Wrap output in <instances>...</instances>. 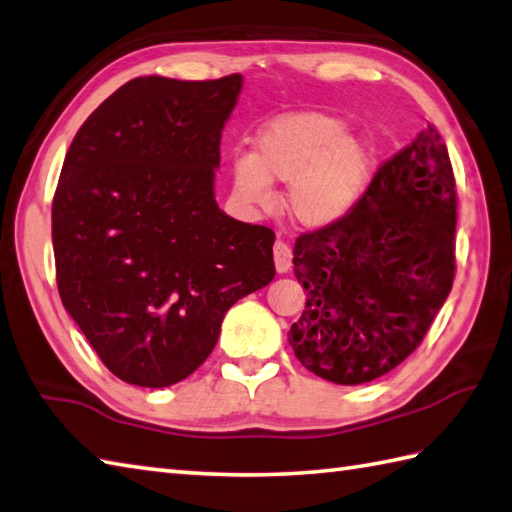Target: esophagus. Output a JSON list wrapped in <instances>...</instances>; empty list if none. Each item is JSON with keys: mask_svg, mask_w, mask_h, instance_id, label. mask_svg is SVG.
Wrapping results in <instances>:
<instances>
[{"mask_svg": "<svg viewBox=\"0 0 512 512\" xmlns=\"http://www.w3.org/2000/svg\"><path fill=\"white\" fill-rule=\"evenodd\" d=\"M273 257H275V268L277 273H288L290 266H293V250L284 242V239H277L273 246Z\"/></svg>", "mask_w": 512, "mask_h": 512, "instance_id": "esophagus-1", "label": "esophagus"}]
</instances>
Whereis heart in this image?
Wrapping results in <instances>:
<instances>
[{"mask_svg":"<svg viewBox=\"0 0 512 512\" xmlns=\"http://www.w3.org/2000/svg\"><path fill=\"white\" fill-rule=\"evenodd\" d=\"M375 168V148L348 133L342 117L306 110L279 117L257 135L255 153L230 162L239 199L268 206V182L288 184L286 210L297 224L322 228L344 217L366 190Z\"/></svg>","mask_w":512,"mask_h":512,"instance_id":"obj_1","label":"heart"}]
</instances>
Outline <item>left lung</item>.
<instances>
[{
  "label": "left lung",
  "mask_w": 512,
  "mask_h": 512,
  "mask_svg": "<svg viewBox=\"0 0 512 512\" xmlns=\"http://www.w3.org/2000/svg\"><path fill=\"white\" fill-rule=\"evenodd\" d=\"M457 186L433 124L377 168L350 213L297 237L306 310L288 342L304 368L355 386L422 344L455 279Z\"/></svg>",
  "instance_id": "8db88e82"
}]
</instances>
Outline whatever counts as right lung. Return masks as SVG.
Returning a JSON list of instances; mask_svg holds the SVG:
<instances>
[{
	"label": "right lung",
	"mask_w": 512,
	"mask_h": 512,
	"mask_svg": "<svg viewBox=\"0 0 512 512\" xmlns=\"http://www.w3.org/2000/svg\"><path fill=\"white\" fill-rule=\"evenodd\" d=\"M239 90L237 73L130 79L68 148L53 197L59 297L122 382H182L226 310L273 282V230L228 217L213 193Z\"/></svg>",
	"instance_id": "add662e5"
}]
</instances>
